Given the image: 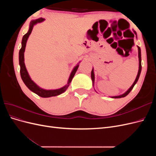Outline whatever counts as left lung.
Returning <instances> with one entry per match:
<instances>
[{"mask_svg":"<svg viewBox=\"0 0 156 156\" xmlns=\"http://www.w3.org/2000/svg\"><path fill=\"white\" fill-rule=\"evenodd\" d=\"M134 34H135V36L136 38H137V35H136V33L135 31H134L133 30ZM137 48H138V57H139V70H138V73H137V75H136V79L135 80L134 83H133V84L130 87V88L127 90L126 92H125L124 94H121V95H119V96H111L112 98H124L126 97L127 94H128L132 89H133V88L134 87V86L135 85V84L137 83L138 80H139V76H140V72H141V69H142V66H141V51H140V48H139V46H137ZM91 79H92V85L93 87H94V81H95V75H94V68H92V72H91ZM94 90L96 91V90L94 89Z\"/></svg>","mask_w":156,"mask_h":156,"instance_id":"left-lung-1","label":"left lung"}]
</instances>
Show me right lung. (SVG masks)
I'll list each match as a JSON object with an SVG mask.
<instances>
[{"instance_id":"add662e5","label":"right lung","mask_w":156,"mask_h":156,"mask_svg":"<svg viewBox=\"0 0 156 156\" xmlns=\"http://www.w3.org/2000/svg\"><path fill=\"white\" fill-rule=\"evenodd\" d=\"M45 20V19L41 17V18L36 19V20H32L30 21V25H29V31H28L27 33H26V34L23 37L22 41H21V48L20 50V53H19V62H20V74H21V79L23 80V83H24L25 85L27 87V88H29L30 90L36 94L37 95H38L41 98H50V97L56 96L58 95H60V94L64 93L66 90L67 88L69 86V84L71 81H72V79L73 78L75 73L77 72V70L79 68V63L81 62V61H79V62L77 63V64L73 68L72 72H71L69 75L67 84L62 87L57 88V89L47 90V89H44L40 87L36 83H34L32 81L29 73H28V71L25 66L24 53L25 51V48H26L28 38H29V36L31 34L33 27H34V25L37 24V23L44 22Z\"/></svg>"}]
</instances>
